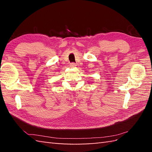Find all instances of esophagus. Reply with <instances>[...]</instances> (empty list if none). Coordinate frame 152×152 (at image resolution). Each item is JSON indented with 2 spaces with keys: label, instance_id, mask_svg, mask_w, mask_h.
Instances as JSON below:
<instances>
[{
  "label": "esophagus",
  "instance_id": "esophagus-1",
  "mask_svg": "<svg viewBox=\"0 0 152 152\" xmlns=\"http://www.w3.org/2000/svg\"><path fill=\"white\" fill-rule=\"evenodd\" d=\"M70 66L71 67V68H74V67L76 66V64L75 63H71L70 64Z\"/></svg>",
  "mask_w": 152,
  "mask_h": 152
}]
</instances>
